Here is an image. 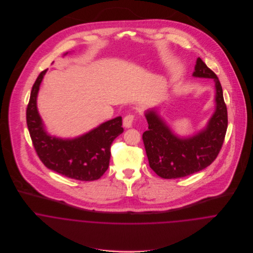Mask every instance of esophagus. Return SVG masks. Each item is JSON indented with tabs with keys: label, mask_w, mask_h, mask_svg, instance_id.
Returning <instances> with one entry per match:
<instances>
[{
	"label": "esophagus",
	"mask_w": 253,
	"mask_h": 253,
	"mask_svg": "<svg viewBox=\"0 0 253 253\" xmlns=\"http://www.w3.org/2000/svg\"><path fill=\"white\" fill-rule=\"evenodd\" d=\"M134 118H135V116L133 115V114H128V115H126V117H125V119H124V126H125V127H131V126H132V122L134 121Z\"/></svg>",
	"instance_id": "34e87169"
}]
</instances>
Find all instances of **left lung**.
Returning a JSON list of instances; mask_svg holds the SVG:
<instances>
[{"label":"left lung","mask_w":253,"mask_h":253,"mask_svg":"<svg viewBox=\"0 0 253 253\" xmlns=\"http://www.w3.org/2000/svg\"><path fill=\"white\" fill-rule=\"evenodd\" d=\"M194 77L213 79L216 110L207 127L189 138H179L154 111H148L142 139L150 168L162 178L174 179L201 171L213 163L222 148L228 126L227 106L216 74L199 57Z\"/></svg>","instance_id":"left-lung-1"}]
</instances>
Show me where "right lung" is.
<instances>
[{
  "label": "right lung",
  "mask_w": 253,
  "mask_h": 253,
  "mask_svg": "<svg viewBox=\"0 0 253 253\" xmlns=\"http://www.w3.org/2000/svg\"><path fill=\"white\" fill-rule=\"evenodd\" d=\"M46 70L40 73L33 84L26 110V122L32 143L42 163L66 177L81 181L99 179L108 169L111 145L123 133L122 117L100 125L75 139L48 135L37 110V94Z\"/></svg>",
  "instance_id": "1"
}]
</instances>
